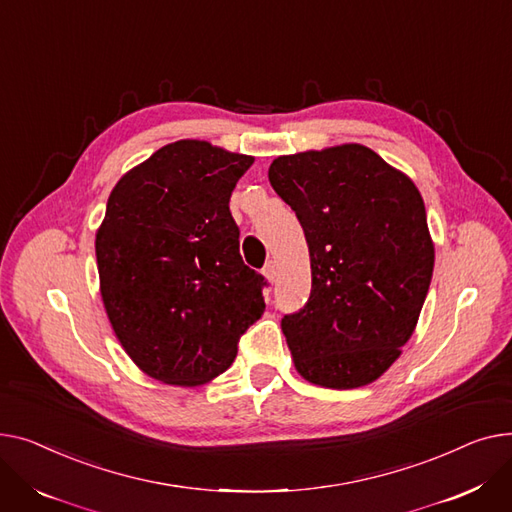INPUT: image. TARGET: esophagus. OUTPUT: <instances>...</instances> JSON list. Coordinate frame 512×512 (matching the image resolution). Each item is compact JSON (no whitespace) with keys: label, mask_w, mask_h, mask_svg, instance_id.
Wrapping results in <instances>:
<instances>
[{"label":"esophagus","mask_w":512,"mask_h":512,"mask_svg":"<svg viewBox=\"0 0 512 512\" xmlns=\"http://www.w3.org/2000/svg\"><path fill=\"white\" fill-rule=\"evenodd\" d=\"M262 275L266 277L268 283H275V279H277V264H275V262H268V264L262 268Z\"/></svg>","instance_id":"1"}]
</instances>
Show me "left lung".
<instances>
[{"instance_id": "8db88e82", "label": "left lung", "mask_w": 512, "mask_h": 512, "mask_svg": "<svg viewBox=\"0 0 512 512\" xmlns=\"http://www.w3.org/2000/svg\"><path fill=\"white\" fill-rule=\"evenodd\" d=\"M268 179L310 250L308 304L281 320L297 374L339 390L378 380L411 339L432 281L422 194L355 142L277 157Z\"/></svg>"}]
</instances>
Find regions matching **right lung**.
Listing matches in <instances>:
<instances>
[{
  "label": "right lung",
  "mask_w": 512,
  "mask_h": 512,
  "mask_svg": "<svg viewBox=\"0 0 512 512\" xmlns=\"http://www.w3.org/2000/svg\"><path fill=\"white\" fill-rule=\"evenodd\" d=\"M252 163L186 138L132 167L109 194L95 239L103 306L132 362L163 384L215 380L264 312V277L239 256L229 213Z\"/></svg>",
  "instance_id": "add662e5"
}]
</instances>
